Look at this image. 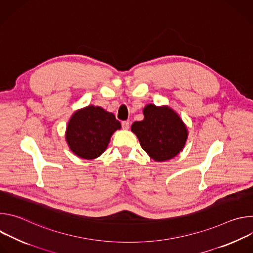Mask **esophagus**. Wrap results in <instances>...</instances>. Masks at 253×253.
Masks as SVG:
<instances>
[{
  "mask_svg": "<svg viewBox=\"0 0 253 253\" xmlns=\"http://www.w3.org/2000/svg\"><path fill=\"white\" fill-rule=\"evenodd\" d=\"M129 127H130V123L128 121H123L122 122V128L123 129L127 130V129H129Z\"/></svg>",
  "mask_w": 253,
  "mask_h": 253,
  "instance_id": "obj_1",
  "label": "esophagus"
}]
</instances>
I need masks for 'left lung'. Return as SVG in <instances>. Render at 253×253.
<instances>
[{
  "label": "left lung",
  "instance_id": "1",
  "mask_svg": "<svg viewBox=\"0 0 253 253\" xmlns=\"http://www.w3.org/2000/svg\"><path fill=\"white\" fill-rule=\"evenodd\" d=\"M143 114L144 119L131 126L143 150L158 162L179 154L188 136L187 128L179 115L168 106L158 107L154 104L145 106Z\"/></svg>",
  "mask_w": 253,
  "mask_h": 253
}]
</instances>
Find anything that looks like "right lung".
Masks as SVG:
<instances>
[{
	"label": "right lung",
	"instance_id": "add662e5",
	"mask_svg": "<svg viewBox=\"0 0 253 253\" xmlns=\"http://www.w3.org/2000/svg\"><path fill=\"white\" fill-rule=\"evenodd\" d=\"M120 128L121 124L114 114L90 105L72 115L66 130V141L74 154L91 160L106 150L111 136Z\"/></svg>",
	"mask_w": 253,
	"mask_h": 253
}]
</instances>
